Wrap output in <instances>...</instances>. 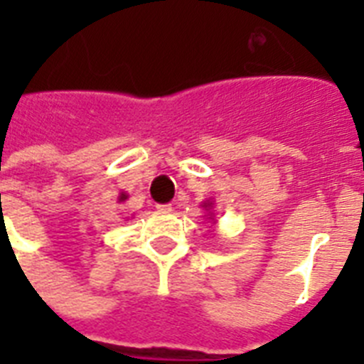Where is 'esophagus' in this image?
<instances>
[{"instance_id": "34e87169", "label": "esophagus", "mask_w": 364, "mask_h": 364, "mask_svg": "<svg viewBox=\"0 0 364 364\" xmlns=\"http://www.w3.org/2000/svg\"><path fill=\"white\" fill-rule=\"evenodd\" d=\"M156 210H159L160 213H171L173 205L171 204H159L156 205Z\"/></svg>"}]
</instances>
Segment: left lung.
Wrapping results in <instances>:
<instances>
[{"mask_svg": "<svg viewBox=\"0 0 364 364\" xmlns=\"http://www.w3.org/2000/svg\"><path fill=\"white\" fill-rule=\"evenodd\" d=\"M204 208H211V202H204ZM211 220H213V215H211Z\"/></svg>", "mask_w": 364, "mask_h": 364, "instance_id": "left-lung-1", "label": "left lung"}]
</instances>
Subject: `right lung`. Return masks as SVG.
Instances as JSON below:
<instances>
[{
  "label": "right lung",
  "mask_w": 364,
  "mask_h": 364,
  "mask_svg": "<svg viewBox=\"0 0 364 364\" xmlns=\"http://www.w3.org/2000/svg\"><path fill=\"white\" fill-rule=\"evenodd\" d=\"M127 200V193H120V195H118V202H125Z\"/></svg>",
  "instance_id": "right-lung-1"
}]
</instances>
